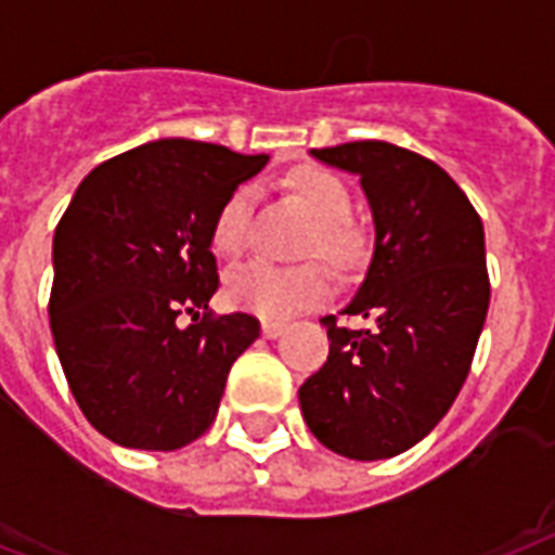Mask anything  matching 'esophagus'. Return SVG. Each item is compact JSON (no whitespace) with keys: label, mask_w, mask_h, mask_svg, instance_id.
Returning a JSON list of instances; mask_svg holds the SVG:
<instances>
[{"label":"esophagus","mask_w":555,"mask_h":555,"mask_svg":"<svg viewBox=\"0 0 555 555\" xmlns=\"http://www.w3.org/2000/svg\"><path fill=\"white\" fill-rule=\"evenodd\" d=\"M285 331V322H279V320H264L261 322V334L268 339H276L279 334Z\"/></svg>","instance_id":"34e87169"}]
</instances>
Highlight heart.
<instances>
[{
	"mask_svg": "<svg viewBox=\"0 0 555 555\" xmlns=\"http://www.w3.org/2000/svg\"><path fill=\"white\" fill-rule=\"evenodd\" d=\"M287 190L294 192L313 218L305 238V256H320L339 273L363 268L371 242L365 227L351 216V190L337 172L325 167H299L287 176ZM253 190L235 186L212 221V247L221 256H242L250 244ZM331 291L328 270L320 261H305L296 268H282L270 261H250L233 270L227 279V299L233 308L256 313L261 320H287L299 311L320 305Z\"/></svg>",
	"mask_w": 555,
	"mask_h": 555,
	"instance_id": "heart-1",
	"label": "heart"
}]
</instances>
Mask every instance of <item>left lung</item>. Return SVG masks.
Returning a JSON list of instances; mask_svg holds the SVG:
<instances>
[{"instance_id": "left-lung-1", "label": "left lung", "mask_w": 555, "mask_h": 555, "mask_svg": "<svg viewBox=\"0 0 555 555\" xmlns=\"http://www.w3.org/2000/svg\"><path fill=\"white\" fill-rule=\"evenodd\" d=\"M313 155L357 172L369 195L374 259L343 313L374 325L322 317L328 360L299 386V405L320 443L379 461L426 438L473 369L490 308L483 224L466 192L417 152L354 141Z\"/></svg>"}]
</instances>
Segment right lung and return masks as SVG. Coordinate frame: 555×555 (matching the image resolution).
Here are the masks:
<instances>
[{"mask_svg":"<svg viewBox=\"0 0 555 555\" xmlns=\"http://www.w3.org/2000/svg\"><path fill=\"white\" fill-rule=\"evenodd\" d=\"M268 155L143 143L91 169L54 233L56 357L86 421L129 449L172 452L212 426L250 313L216 317L209 250L221 201ZM192 315L186 330L177 322Z\"/></svg>","mask_w":555,"mask_h":555,"instance_id":"1","label":"right lung"}]
</instances>
